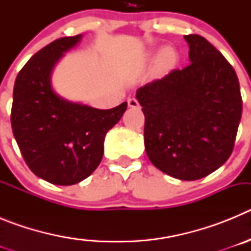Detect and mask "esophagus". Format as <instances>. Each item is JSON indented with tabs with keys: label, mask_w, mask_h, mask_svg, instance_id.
<instances>
[{
	"label": "esophagus",
	"mask_w": 251,
	"mask_h": 251,
	"mask_svg": "<svg viewBox=\"0 0 251 251\" xmlns=\"http://www.w3.org/2000/svg\"><path fill=\"white\" fill-rule=\"evenodd\" d=\"M128 106H129V108H138L139 106L138 100H137L136 98L128 99Z\"/></svg>",
	"instance_id": "esophagus-1"
}]
</instances>
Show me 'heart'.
<instances>
[{
  "instance_id": "obj_1",
  "label": "heart",
  "mask_w": 251,
  "mask_h": 251,
  "mask_svg": "<svg viewBox=\"0 0 251 251\" xmlns=\"http://www.w3.org/2000/svg\"><path fill=\"white\" fill-rule=\"evenodd\" d=\"M177 55L175 50L171 46H165L158 51L156 57V63H154V69L159 74L170 72L171 69L174 68L176 64Z\"/></svg>"
}]
</instances>
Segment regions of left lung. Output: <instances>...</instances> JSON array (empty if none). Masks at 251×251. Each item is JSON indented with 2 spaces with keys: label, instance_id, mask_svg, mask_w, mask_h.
Returning <instances> with one entry per match:
<instances>
[{
  "label": "left lung",
  "instance_id": "1",
  "mask_svg": "<svg viewBox=\"0 0 251 251\" xmlns=\"http://www.w3.org/2000/svg\"><path fill=\"white\" fill-rule=\"evenodd\" d=\"M190 65L146 84L136 98L145 114L146 152L163 174L194 181L227 161L243 112L234 68L200 35H186Z\"/></svg>",
  "mask_w": 251,
  "mask_h": 251
}]
</instances>
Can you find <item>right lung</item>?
Instances as JSON below:
<instances>
[{"label":"right lung","instance_id":"1","mask_svg":"<svg viewBox=\"0 0 251 251\" xmlns=\"http://www.w3.org/2000/svg\"><path fill=\"white\" fill-rule=\"evenodd\" d=\"M81 37L57 39L37 51L13 86V137L28 168L52 185H75L97 170L105 134L127 109V101L112 109H97L68 100L54 90V68Z\"/></svg>","mask_w":251,"mask_h":251}]
</instances>
